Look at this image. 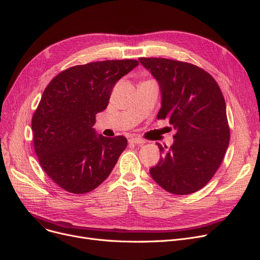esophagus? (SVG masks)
I'll use <instances>...</instances> for the list:
<instances>
[{"instance_id":"34e87169","label":"esophagus","mask_w":260,"mask_h":260,"mask_svg":"<svg viewBox=\"0 0 260 260\" xmlns=\"http://www.w3.org/2000/svg\"><path fill=\"white\" fill-rule=\"evenodd\" d=\"M129 142L131 143H136V145H143V143H145L146 141L140 137H133V138L129 139Z\"/></svg>"}]
</instances>
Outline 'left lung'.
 I'll list each match as a JSON object with an SVG mask.
<instances>
[{
    "label": "left lung",
    "mask_w": 260,
    "mask_h": 260,
    "mask_svg": "<svg viewBox=\"0 0 260 260\" xmlns=\"http://www.w3.org/2000/svg\"><path fill=\"white\" fill-rule=\"evenodd\" d=\"M139 61L159 84L157 119H168L177 129L170 148L157 143L161 154L150 175L171 194L195 193L212 179L229 143L223 93L213 77L194 64L164 57Z\"/></svg>",
    "instance_id": "1"
}]
</instances>
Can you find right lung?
Here are the masks:
<instances>
[{"label":"right lung","instance_id":"right-lung-1","mask_svg":"<svg viewBox=\"0 0 260 260\" xmlns=\"http://www.w3.org/2000/svg\"><path fill=\"white\" fill-rule=\"evenodd\" d=\"M109 60L70 67L47 85L32 118L42 168L73 194L89 193L108 178L127 146L123 136L98 135L96 113L108 106L114 84L138 65Z\"/></svg>","mask_w":260,"mask_h":260}]
</instances>
